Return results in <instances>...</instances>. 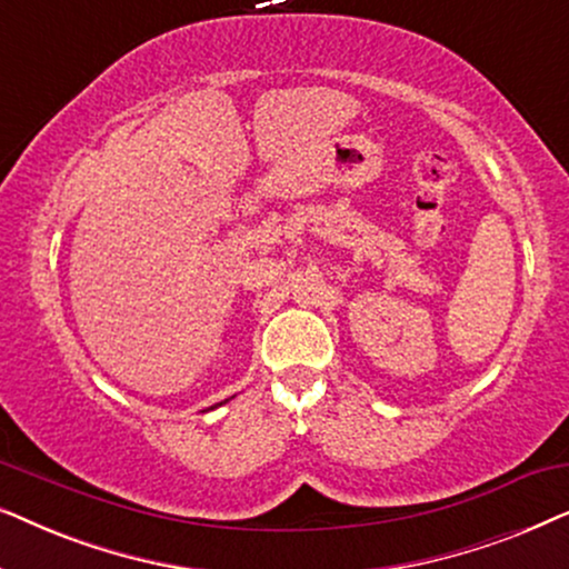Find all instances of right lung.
Returning <instances> with one entry per match:
<instances>
[{"mask_svg":"<svg viewBox=\"0 0 569 569\" xmlns=\"http://www.w3.org/2000/svg\"><path fill=\"white\" fill-rule=\"evenodd\" d=\"M230 399H224V401H220V403H214V407H209V409H217V407H222V403H228Z\"/></svg>","mask_w":569,"mask_h":569,"instance_id":"obj_1","label":"right lung"}]
</instances>
